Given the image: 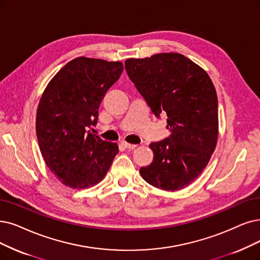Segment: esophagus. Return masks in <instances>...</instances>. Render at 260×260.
I'll list each match as a JSON object with an SVG mask.
<instances>
[{"instance_id":"esophagus-1","label":"esophagus","mask_w":260,"mask_h":260,"mask_svg":"<svg viewBox=\"0 0 260 260\" xmlns=\"http://www.w3.org/2000/svg\"><path fill=\"white\" fill-rule=\"evenodd\" d=\"M121 145L122 146L124 147V148H128V149H134L136 148L138 145H136V144H130V143H127V142H121Z\"/></svg>"}]
</instances>
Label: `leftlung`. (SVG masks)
I'll return each mask as SVG.
<instances>
[{
    "label": "left lung",
    "instance_id": "1",
    "mask_svg": "<svg viewBox=\"0 0 260 260\" xmlns=\"http://www.w3.org/2000/svg\"><path fill=\"white\" fill-rule=\"evenodd\" d=\"M127 74L155 116H168L171 134L149 147L145 181L165 191L193 182L208 164L219 132L217 96L208 74L179 53H159L124 61Z\"/></svg>",
    "mask_w": 260,
    "mask_h": 260
}]
</instances>
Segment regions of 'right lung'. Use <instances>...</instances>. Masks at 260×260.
Returning a JSON list of instances; mask_svg holds the SVG:
<instances>
[{"mask_svg":"<svg viewBox=\"0 0 260 260\" xmlns=\"http://www.w3.org/2000/svg\"><path fill=\"white\" fill-rule=\"evenodd\" d=\"M122 70L120 61L77 57L57 72L40 98L36 134L41 154L55 177L72 189L100 182L118 153L116 143L89 129L96 126L100 103Z\"/></svg>","mask_w":260,"mask_h":260,"instance_id":"obj_1","label":"right lung"}]
</instances>
